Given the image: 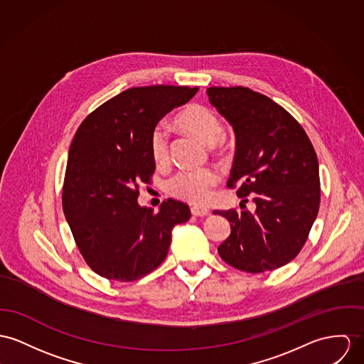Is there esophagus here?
<instances>
[{
    "label": "esophagus",
    "mask_w": 364,
    "mask_h": 364,
    "mask_svg": "<svg viewBox=\"0 0 364 364\" xmlns=\"http://www.w3.org/2000/svg\"><path fill=\"white\" fill-rule=\"evenodd\" d=\"M191 213L194 216H209L210 215L209 209H206L203 206H191Z\"/></svg>",
    "instance_id": "obj_1"
}]
</instances>
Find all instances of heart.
I'll return each instance as SVG.
<instances>
[{"label": "heart", "instance_id": "obj_1", "mask_svg": "<svg viewBox=\"0 0 364 364\" xmlns=\"http://www.w3.org/2000/svg\"><path fill=\"white\" fill-rule=\"evenodd\" d=\"M176 123L198 140L212 146L223 136V126L219 117L206 107L193 104L177 114ZM151 154L156 164L168 159V132L165 126H156L151 133ZM219 176L212 168L186 170L174 174L168 181V193L180 199L202 203L212 196Z\"/></svg>", "mask_w": 364, "mask_h": 364}]
</instances>
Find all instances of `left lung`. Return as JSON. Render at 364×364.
<instances>
[{"label": "left lung", "instance_id": "obj_1", "mask_svg": "<svg viewBox=\"0 0 364 364\" xmlns=\"http://www.w3.org/2000/svg\"><path fill=\"white\" fill-rule=\"evenodd\" d=\"M209 102L235 134L227 186L255 210H215L231 232L218 252L230 266L263 273L291 262L308 240L320 205L318 162L301 124L269 97L247 87H210Z\"/></svg>", "mask_w": 364, "mask_h": 364}]
</instances>
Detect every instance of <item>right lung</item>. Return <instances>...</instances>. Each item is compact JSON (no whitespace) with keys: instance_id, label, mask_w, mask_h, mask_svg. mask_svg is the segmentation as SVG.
Returning <instances> with one entry per match:
<instances>
[{"instance_id":"right-lung-1","label":"right lung","mask_w":364,"mask_h":364,"mask_svg":"<svg viewBox=\"0 0 364 364\" xmlns=\"http://www.w3.org/2000/svg\"><path fill=\"white\" fill-rule=\"evenodd\" d=\"M198 87L129 88L90 113L70 144L62 206L85 263L108 280L136 281L168 256L171 230L191 218L168 198L159 212L141 206L139 187L155 171L151 133Z\"/></svg>"}]
</instances>
